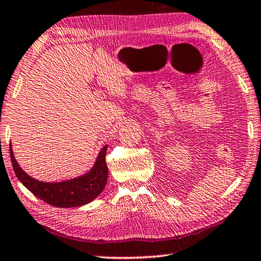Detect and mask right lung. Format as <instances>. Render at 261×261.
Instances as JSON below:
<instances>
[{
    "label": "right lung",
    "instance_id": "obj_1",
    "mask_svg": "<svg viewBox=\"0 0 261 261\" xmlns=\"http://www.w3.org/2000/svg\"><path fill=\"white\" fill-rule=\"evenodd\" d=\"M107 148L108 145L101 148L93 167L88 172L58 182L37 180L24 172L15 158L11 143L10 156L16 176L35 196L58 208H74L90 203L105 189L108 180V167L106 164Z\"/></svg>",
    "mask_w": 261,
    "mask_h": 261
}]
</instances>
